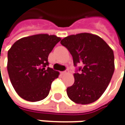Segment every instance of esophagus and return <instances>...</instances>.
<instances>
[{
  "mask_svg": "<svg viewBox=\"0 0 125 125\" xmlns=\"http://www.w3.org/2000/svg\"><path fill=\"white\" fill-rule=\"evenodd\" d=\"M68 71L66 70V71H62V72H61V74L62 75H65V74H66V73H68Z\"/></svg>",
  "mask_w": 125,
  "mask_h": 125,
  "instance_id": "obj_1",
  "label": "esophagus"
}]
</instances>
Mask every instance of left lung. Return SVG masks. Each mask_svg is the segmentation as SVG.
<instances>
[{
  "label": "left lung",
  "mask_w": 125,
  "mask_h": 125,
  "mask_svg": "<svg viewBox=\"0 0 125 125\" xmlns=\"http://www.w3.org/2000/svg\"><path fill=\"white\" fill-rule=\"evenodd\" d=\"M61 44L73 57L76 67L75 82L66 90L69 99L76 104H88L105 92L114 73L113 51L98 35L88 33L64 38Z\"/></svg>",
  "instance_id": "left-lung-1"
}]
</instances>
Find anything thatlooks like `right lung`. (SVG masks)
I'll return each mask as SVG.
<instances>
[{
  "label": "right lung",
  "instance_id": "1",
  "mask_svg": "<svg viewBox=\"0 0 125 125\" xmlns=\"http://www.w3.org/2000/svg\"><path fill=\"white\" fill-rule=\"evenodd\" d=\"M61 41L56 35L38 34L16 41L8 52V71L20 97L29 101L42 100L59 73L48 67V56Z\"/></svg>",
  "mask_w": 125,
  "mask_h": 125
}]
</instances>
